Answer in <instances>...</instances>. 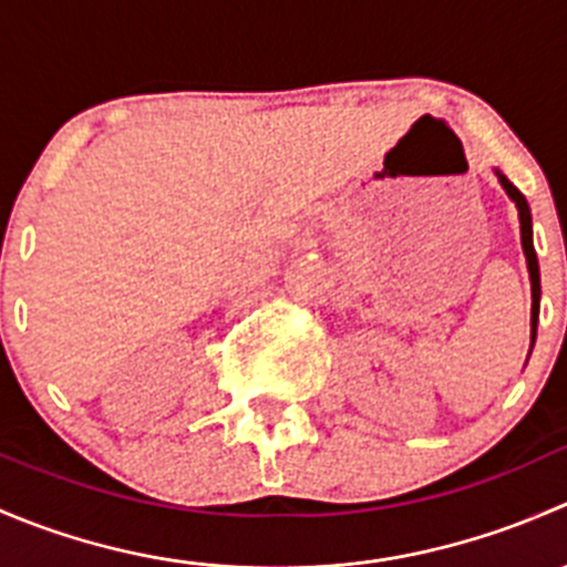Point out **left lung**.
Wrapping results in <instances>:
<instances>
[{
    "mask_svg": "<svg viewBox=\"0 0 567 567\" xmlns=\"http://www.w3.org/2000/svg\"><path fill=\"white\" fill-rule=\"evenodd\" d=\"M494 173H496V177H499V183H502V188H505L507 197H511L518 208V225H522V249H524V257H527V271H529V285H532V318H529L532 334L529 337H532V346H535L537 312H540V266H537L535 244H532V214H529L527 197H524V194L518 192V188L513 186V183L507 181L499 169H494ZM532 346H529V353H532Z\"/></svg>",
    "mask_w": 567,
    "mask_h": 567,
    "instance_id": "obj_1",
    "label": "left lung"
}]
</instances>
